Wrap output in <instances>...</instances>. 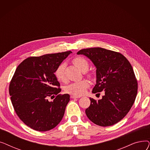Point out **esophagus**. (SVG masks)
<instances>
[{"label": "esophagus", "mask_w": 150, "mask_h": 150, "mask_svg": "<svg viewBox=\"0 0 150 150\" xmlns=\"http://www.w3.org/2000/svg\"><path fill=\"white\" fill-rule=\"evenodd\" d=\"M70 97L72 98H80L81 97H80V96H74V95H72L70 96Z\"/></svg>", "instance_id": "esophagus-1"}]
</instances>
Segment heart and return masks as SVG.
I'll return each mask as SVG.
<instances>
[{"mask_svg": "<svg viewBox=\"0 0 150 150\" xmlns=\"http://www.w3.org/2000/svg\"><path fill=\"white\" fill-rule=\"evenodd\" d=\"M73 63L82 72H86L89 69L88 61L83 57H78L73 59ZM65 67L64 63H61L54 70V76L59 81H64L65 78ZM89 86V83L87 80H81L70 83L66 87V92L73 94L75 96H81L86 92V89Z\"/></svg>", "mask_w": 150, "mask_h": 150, "instance_id": "obj_1", "label": "heart"}]
</instances>
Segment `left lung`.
<instances>
[{"label": "left lung", "instance_id": "left-lung-1", "mask_svg": "<svg viewBox=\"0 0 150 150\" xmlns=\"http://www.w3.org/2000/svg\"><path fill=\"white\" fill-rule=\"evenodd\" d=\"M77 54L87 57L97 68L92 93L105 92L100 100L90 98L86 115L101 127L118 123L129 111L137 93V81L130 62L122 54L101 47L82 49Z\"/></svg>", "mask_w": 150, "mask_h": 150}]
</instances>
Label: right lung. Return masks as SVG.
<instances>
[{
  "instance_id": "add662e5",
  "label": "right lung",
  "mask_w": 150,
  "mask_h": 150,
  "mask_svg": "<svg viewBox=\"0 0 150 150\" xmlns=\"http://www.w3.org/2000/svg\"><path fill=\"white\" fill-rule=\"evenodd\" d=\"M71 53L29 57L16 69L9 86L11 101L19 119L31 129L49 131L64 116L70 96L59 94L60 84L54 72Z\"/></svg>"
}]
</instances>
